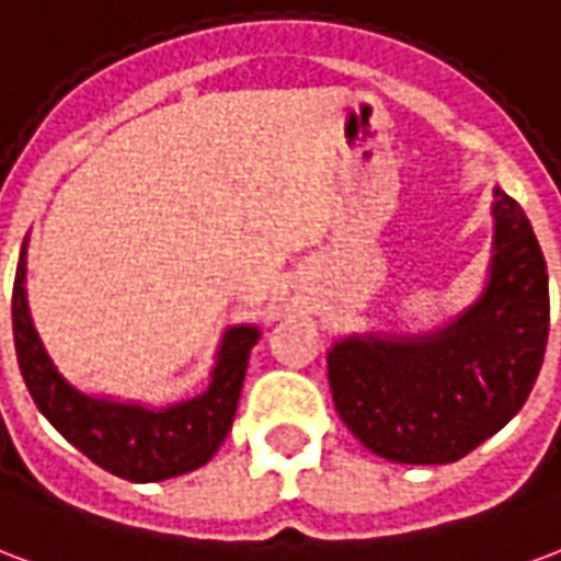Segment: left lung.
I'll use <instances>...</instances> for the list:
<instances>
[{
	"label": "left lung",
	"mask_w": 561,
	"mask_h": 561,
	"mask_svg": "<svg viewBox=\"0 0 561 561\" xmlns=\"http://www.w3.org/2000/svg\"><path fill=\"white\" fill-rule=\"evenodd\" d=\"M479 300L431 333H354L327 354L339 416L396 463H451L508 425L545 363L547 264L524 207L493 186Z\"/></svg>",
	"instance_id": "left-lung-1"
}]
</instances>
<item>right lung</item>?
Listing matches in <instances>:
<instances>
[{"instance_id": "obj_1", "label": "right lung", "mask_w": 561, "mask_h": 561, "mask_svg": "<svg viewBox=\"0 0 561 561\" xmlns=\"http://www.w3.org/2000/svg\"><path fill=\"white\" fill-rule=\"evenodd\" d=\"M26 249H20L11 297L16 363L28 396L70 446L112 476L127 481H163L205 467L217 455L238 413L240 389L252 347L261 339L255 323H234L219 339L210 383L193 398L151 408L142 401L91 396L61 375L35 330L26 294Z\"/></svg>"}]
</instances>
